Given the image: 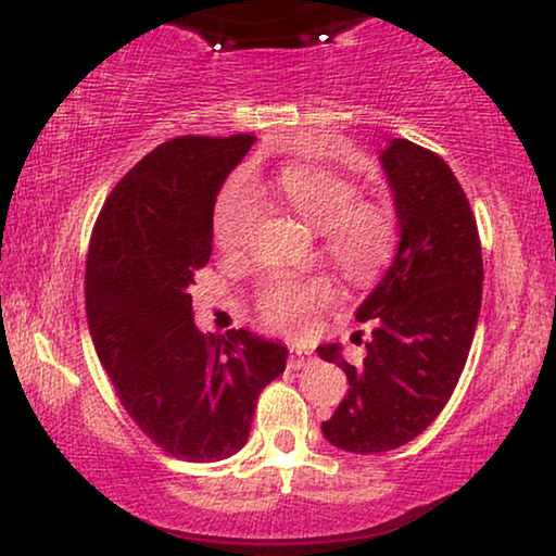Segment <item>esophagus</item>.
<instances>
[{"mask_svg":"<svg viewBox=\"0 0 556 556\" xmlns=\"http://www.w3.org/2000/svg\"><path fill=\"white\" fill-rule=\"evenodd\" d=\"M308 362H311V354L306 352V349L291 344V349H288V364H291L293 369H301V367H306Z\"/></svg>","mask_w":556,"mask_h":556,"instance_id":"esophagus-1","label":"esophagus"}]
</instances>
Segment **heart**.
I'll use <instances>...</instances> for the list:
<instances>
[{"instance_id":"1","label":"heart","mask_w":556,"mask_h":556,"mask_svg":"<svg viewBox=\"0 0 556 556\" xmlns=\"http://www.w3.org/2000/svg\"><path fill=\"white\" fill-rule=\"evenodd\" d=\"M257 181L232 185L219 197L212 232L223 250H240L250 238L257 204ZM273 189L303 223L321 230V250L352 280L375 276L387 261L394 240L392 210L375 197L354 194V185L321 166H286ZM331 288L324 278H273L257 295L261 316L273 326H293L329 299Z\"/></svg>"}]
</instances>
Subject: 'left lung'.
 I'll list each match as a JSON object with an SVG mask.
<instances>
[{
  "label": "left lung",
  "instance_id": "obj_1",
  "mask_svg": "<svg viewBox=\"0 0 556 556\" xmlns=\"http://www.w3.org/2000/svg\"><path fill=\"white\" fill-rule=\"evenodd\" d=\"M400 242L390 268L356 308L371 321L362 364L341 344L316 349L349 379L324 438L349 453H387L440 415L466 367L481 314L483 261L476 217L451 166L407 139L379 151Z\"/></svg>",
  "mask_w": 556,
  "mask_h": 556
}]
</instances>
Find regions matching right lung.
I'll return each instance as SVG.
<instances>
[{"mask_svg":"<svg viewBox=\"0 0 556 556\" xmlns=\"http://www.w3.org/2000/svg\"><path fill=\"white\" fill-rule=\"evenodd\" d=\"M255 136H179L113 187L90 238L86 314L96 354L134 422L174 458L210 463L248 443L288 349L248 329L202 333L192 286L212 255L225 179Z\"/></svg>","mask_w":556,"mask_h":556,"instance_id":"right-lung-1","label":"right lung"}]
</instances>
